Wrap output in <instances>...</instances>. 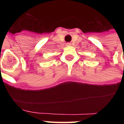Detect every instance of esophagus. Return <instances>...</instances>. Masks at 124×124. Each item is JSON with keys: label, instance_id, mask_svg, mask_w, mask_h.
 I'll return each instance as SVG.
<instances>
[{"label": "esophagus", "instance_id": "1", "mask_svg": "<svg viewBox=\"0 0 124 124\" xmlns=\"http://www.w3.org/2000/svg\"><path fill=\"white\" fill-rule=\"evenodd\" d=\"M66 44H67V46H71V44H70V43H67Z\"/></svg>", "mask_w": 124, "mask_h": 124}]
</instances>
